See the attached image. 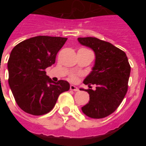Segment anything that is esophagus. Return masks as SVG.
Returning <instances> with one entry per match:
<instances>
[{
    "label": "esophagus",
    "instance_id": "obj_1",
    "mask_svg": "<svg viewBox=\"0 0 146 146\" xmlns=\"http://www.w3.org/2000/svg\"><path fill=\"white\" fill-rule=\"evenodd\" d=\"M70 89L71 90V91H74V92H78V91H79V89L77 88V87L73 85V84H71V85H70Z\"/></svg>",
    "mask_w": 146,
    "mask_h": 146
}]
</instances>
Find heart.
Returning <instances> with one entry per match:
<instances>
[{
    "instance_id": "b5f03b06",
    "label": "heart",
    "mask_w": 146,
    "mask_h": 146,
    "mask_svg": "<svg viewBox=\"0 0 146 146\" xmlns=\"http://www.w3.org/2000/svg\"><path fill=\"white\" fill-rule=\"evenodd\" d=\"M70 78H71V79H72V80H74V79H75V78H76V76H74V75H72Z\"/></svg>"
}]
</instances>
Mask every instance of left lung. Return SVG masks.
<instances>
[{
	"label": "left lung",
	"mask_w": 146,
	"mask_h": 146,
	"mask_svg": "<svg viewBox=\"0 0 146 146\" xmlns=\"http://www.w3.org/2000/svg\"><path fill=\"white\" fill-rule=\"evenodd\" d=\"M77 40L81 45L92 49L95 54L94 66L84 80L89 87L85 91L90 100L81 110L91 118H104L118 108L127 92L131 73L128 59L124 51L109 42L91 36ZM91 84L96 85L95 90L90 89Z\"/></svg>",
	"instance_id": "8db88e82"
}]
</instances>
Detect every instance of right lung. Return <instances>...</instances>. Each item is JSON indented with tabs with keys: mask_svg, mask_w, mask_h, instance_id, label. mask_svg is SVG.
I'll return each instance as SVG.
<instances>
[{
	"mask_svg": "<svg viewBox=\"0 0 146 146\" xmlns=\"http://www.w3.org/2000/svg\"><path fill=\"white\" fill-rule=\"evenodd\" d=\"M67 38L37 36L20 42L11 51L8 62V84L18 106L34 116L49 113L61 93L70 89L66 80L54 82L44 70Z\"/></svg>",
	"mask_w": 146,
	"mask_h": 146,
	"instance_id": "add662e5",
	"label": "right lung"
}]
</instances>
